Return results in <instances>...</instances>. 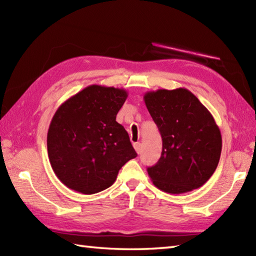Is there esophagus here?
<instances>
[{
	"instance_id": "1",
	"label": "esophagus",
	"mask_w": 256,
	"mask_h": 256,
	"mask_svg": "<svg viewBox=\"0 0 256 256\" xmlns=\"http://www.w3.org/2000/svg\"><path fill=\"white\" fill-rule=\"evenodd\" d=\"M133 146H134L135 150H136V153L140 154V143H138H138H134Z\"/></svg>"
}]
</instances>
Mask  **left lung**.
Masks as SVG:
<instances>
[{
    "mask_svg": "<svg viewBox=\"0 0 256 256\" xmlns=\"http://www.w3.org/2000/svg\"><path fill=\"white\" fill-rule=\"evenodd\" d=\"M144 101L162 140L160 158L148 168L152 182L168 194L202 186L218 166L222 148L220 130L208 108L184 88L148 91Z\"/></svg>",
    "mask_w": 256,
    "mask_h": 256,
    "instance_id": "8db88e82",
    "label": "left lung"
}]
</instances>
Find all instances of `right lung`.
<instances>
[{"instance_id":"right-lung-1","label":"right lung","mask_w":256,"mask_h":256,"mask_svg":"<svg viewBox=\"0 0 256 256\" xmlns=\"http://www.w3.org/2000/svg\"><path fill=\"white\" fill-rule=\"evenodd\" d=\"M126 98L124 89L92 84L57 108L48 128L47 150L64 186L84 194L100 192L138 156L128 132L116 121Z\"/></svg>"}]
</instances>
